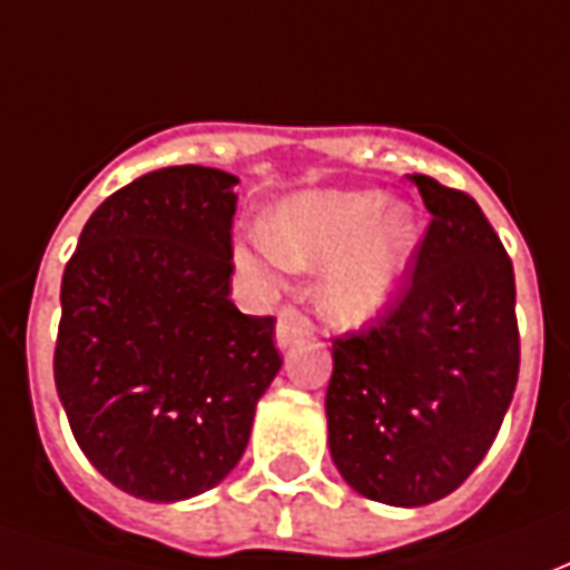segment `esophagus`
<instances>
[{
	"label": "esophagus",
	"mask_w": 570,
	"mask_h": 570,
	"mask_svg": "<svg viewBox=\"0 0 570 570\" xmlns=\"http://www.w3.org/2000/svg\"><path fill=\"white\" fill-rule=\"evenodd\" d=\"M274 335H277V345L289 347L296 345V342L311 338V335H314V323H311L308 314H302L296 305H284L281 314H277V330H274Z\"/></svg>",
	"instance_id": "esophagus-1"
}]
</instances>
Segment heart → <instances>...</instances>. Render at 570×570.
<instances>
[{"instance_id":"heart-1","label":"heart","mask_w":570,"mask_h":570,"mask_svg":"<svg viewBox=\"0 0 570 570\" xmlns=\"http://www.w3.org/2000/svg\"><path fill=\"white\" fill-rule=\"evenodd\" d=\"M384 206L382 191H314L281 204L265 223V240L237 244L235 259L256 277L274 265L323 268V308L338 323L370 321L394 293L421 240L409 204Z\"/></svg>"}]
</instances>
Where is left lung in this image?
Instances as JSON below:
<instances>
[{
    "label": "left lung",
    "instance_id": "left-lung-1",
    "mask_svg": "<svg viewBox=\"0 0 570 570\" xmlns=\"http://www.w3.org/2000/svg\"><path fill=\"white\" fill-rule=\"evenodd\" d=\"M430 225L387 305L333 338L330 452L347 485L391 507L452 494L501 430L519 379L513 262L461 188L412 174Z\"/></svg>",
    "mask_w": 570,
    "mask_h": 570
}]
</instances>
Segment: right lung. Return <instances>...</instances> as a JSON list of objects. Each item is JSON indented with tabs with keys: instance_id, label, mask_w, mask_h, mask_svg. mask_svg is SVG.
Here are the masks:
<instances>
[{
	"instance_id": "add662e5",
	"label": "right lung",
	"mask_w": 570,
	"mask_h": 570,
	"mask_svg": "<svg viewBox=\"0 0 570 570\" xmlns=\"http://www.w3.org/2000/svg\"><path fill=\"white\" fill-rule=\"evenodd\" d=\"M237 176L176 164L91 213L60 284L57 396L112 485L183 501L223 482L281 370L274 317L232 289Z\"/></svg>"
}]
</instances>
